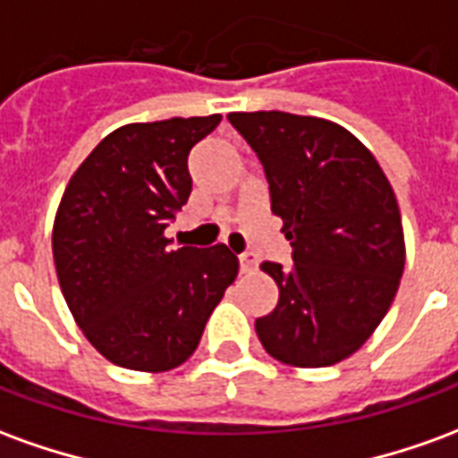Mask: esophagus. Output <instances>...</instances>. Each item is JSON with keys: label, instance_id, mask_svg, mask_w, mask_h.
Returning a JSON list of instances; mask_svg holds the SVG:
<instances>
[{"label": "esophagus", "instance_id": "1", "mask_svg": "<svg viewBox=\"0 0 458 458\" xmlns=\"http://www.w3.org/2000/svg\"><path fill=\"white\" fill-rule=\"evenodd\" d=\"M238 262H240V272H252V269L258 267V259H255V255H250V252L238 255Z\"/></svg>", "mask_w": 458, "mask_h": 458}]
</instances>
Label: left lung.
I'll return each instance as SVG.
<instances>
[{
	"label": "left lung",
	"instance_id": "8db88e82",
	"mask_svg": "<svg viewBox=\"0 0 458 458\" xmlns=\"http://www.w3.org/2000/svg\"><path fill=\"white\" fill-rule=\"evenodd\" d=\"M228 120L258 154L294 259L289 269L262 262L279 301L255 331L282 363H338L370 338L400 287L404 235L393 186L336 122L277 110Z\"/></svg>",
	"mask_w": 458,
	"mask_h": 458
}]
</instances>
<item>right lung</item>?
Returning a JSON list of instances; mask_svg holds the SVG:
<instances>
[{
	"label": "right lung",
	"instance_id": "right-lung-1",
	"mask_svg": "<svg viewBox=\"0 0 458 458\" xmlns=\"http://www.w3.org/2000/svg\"><path fill=\"white\" fill-rule=\"evenodd\" d=\"M218 124L220 114L124 124L65 186L55 275L75 324L110 363L161 373L189 360L238 277L225 245L169 250L164 238L191 196V149Z\"/></svg>",
	"mask_w": 458,
	"mask_h": 458
}]
</instances>
